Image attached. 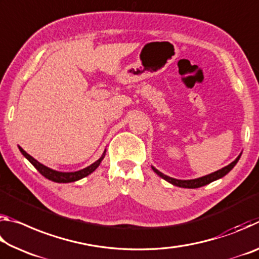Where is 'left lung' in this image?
Instances as JSON below:
<instances>
[{"mask_svg": "<svg viewBox=\"0 0 259 259\" xmlns=\"http://www.w3.org/2000/svg\"><path fill=\"white\" fill-rule=\"evenodd\" d=\"M241 154L236 157V159L230 163L229 165L224 166V168L217 170V171H214L212 174H209L207 176H203V177H200V178H195V179H188V181H182V179H176V178H171L169 176H166V175H163L159 170L155 169L154 166H152V169L154 170V172L159 175L161 178H163L164 181H166L170 184H172L175 186H178V187H184V188H198L201 186H204L207 185V184L212 183L214 181H217V179L224 177L225 175L229 174L232 169L234 168V165L238 163V161L240 159Z\"/></svg>", "mask_w": 259, "mask_h": 259, "instance_id": "left-lung-1", "label": "left lung"}]
</instances>
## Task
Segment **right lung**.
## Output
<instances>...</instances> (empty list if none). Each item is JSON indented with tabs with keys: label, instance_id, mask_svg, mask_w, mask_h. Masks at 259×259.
Instances as JSON below:
<instances>
[{
	"label": "right lung",
	"instance_id": "obj_1",
	"mask_svg": "<svg viewBox=\"0 0 259 259\" xmlns=\"http://www.w3.org/2000/svg\"><path fill=\"white\" fill-rule=\"evenodd\" d=\"M19 151L21 152V154H23L26 159H27L30 163H32L35 168H36L37 171L40 172L42 176H45L46 178L49 179V181L56 182V183H72V182L78 181V179L87 177L88 175L94 172L95 170L98 168L100 162H102L104 159L105 153H106V151H104L103 155L100 156V159H98L97 161L94 162L93 164H90L89 166H87V168H84V169L78 170V171H74V172H61V171H56V170H54V169H50V168H48V166L43 165L42 163H40V162L35 160L33 156H30L28 153H26L21 147H19Z\"/></svg>",
	"mask_w": 259,
	"mask_h": 259
}]
</instances>
